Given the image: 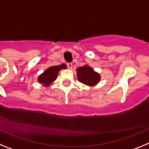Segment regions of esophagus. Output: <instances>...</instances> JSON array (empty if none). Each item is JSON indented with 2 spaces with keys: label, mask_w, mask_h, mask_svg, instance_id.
<instances>
[{
  "label": "esophagus",
  "mask_w": 149,
  "mask_h": 149,
  "mask_svg": "<svg viewBox=\"0 0 149 149\" xmlns=\"http://www.w3.org/2000/svg\"><path fill=\"white\" fill-rule=\"evenodd\" d=\"M67 66H68V68H69V69H71V68H72V63H67Z\"/></svg>",
  "instance_id": "1"
}]
</instances>
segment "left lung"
I'll list each match as a JSON object with an SVG mask.
<instances>
[{
	"instance_id": "obj_1",
	"label": "left lung",
	"mask_w": 149,
	"mask_h": 149,
	"mask_svg": "<svg viewBox=\"0 0 149 149\" xmlns=\"http://www.w3.org/2000/svg\"><path fill=\"white\" fill-rule=\"evenodd\" d=\"M78 81L86 86H94L101 81V75L88 65L79 67L76 69Z\"/></svg>"
}]
</instances>
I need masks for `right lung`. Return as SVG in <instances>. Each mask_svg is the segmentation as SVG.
I'll return each mask as SVG.
<instances>
[{"label":"right lung","instance_id":"1","mask_svg":"<svg viewBox=\"0 0 149 149\" xmlns=\"http://www.w3.org/2000/svg\"><path fill=\"white\" fill-rule=\"evenodd\" d=\"M66 68L67 65L65 64L50 66L38 77V82L40 83L43 86H49L56 79L59 72L61 69H65Z\"/></svg>","mask_w":149,"mask_h":149}]
</instances>
